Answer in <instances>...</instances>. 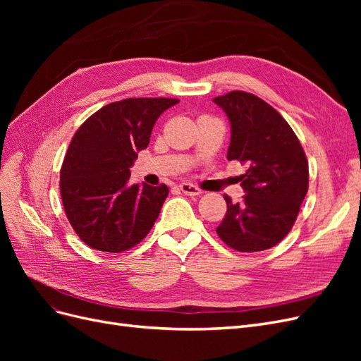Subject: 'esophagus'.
I'll list each match as a JSON object with an SVG mask.
<instances>
[{
  "label": "esophagus",
  "mask_w": 361,
  "mask_h": 361,
  "mask_svg": "<svg viewBox=\"0 0 361 361\" xmlns=\"http://www.w3.org/2000/svg\"><path fill=\"white\" fill-rule=\"evenodd\" d=\"M179 190L187 195H200L202 194V190H199L197 187H194V185H191V183H180Z\"/></svg>",
  "instance_id": "obj_1"
}]
</instances>
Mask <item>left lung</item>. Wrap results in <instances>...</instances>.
I'll return each mask as SVG.
<instances>
[{
    "mask_svg": "<svg viewBox=\"0 0 361 361\" xmlns=\"http://www.w3.org/2000/svg\"><path fill=\"white\" fill-rule=\"evenodd\" d=\"M231 122L228 161L247 166L241 203L224 195L227 214L216 227L238 251H262L279 244L292 228L309 190V164L292 128L269 104L245 92L214 97Z\"/></svg>",
    "mask_w": 361,
    "mask_h": 361,
    "instance_id": "left-lung-1",
    "label": "left lung"
}]
</instances>
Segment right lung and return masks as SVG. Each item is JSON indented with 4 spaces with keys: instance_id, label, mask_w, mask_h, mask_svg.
I'll use <instances>...</instances> for the list:
<instances>
[{
    "instance_id": "right-lung-1",
    "label": "right lung",
    "mask_w": 361,
    "mask_h": 361,
    "mask_svg": "<svg viewBox=\"0 0 361 361\" xmlns=\"http://www.w3.org/2000/svg\"><path fill=\"white\" fill-rule=\"evenodd\" d=\"M170 97L108 104L76 130L60 171V192L73 231L89 247L122 253L143 241L167 199V185L129 183L138 152L149 146Z\"/></svg>"
}]
</instances>
